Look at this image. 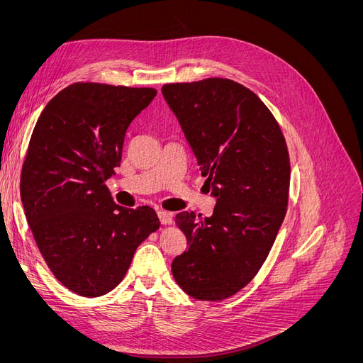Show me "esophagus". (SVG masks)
<instances>
[{
	"label": "esophagus",
	"mask_w": 363,
	"mask_h": 363,
	"mask_svg": "<svg viewBox=\"0 0 363 363\" xmlns=\"http://www.w3.org/2000/svg\"><path fill=\"white\" fill-rule=\"evenodd\" d=\"M157 216L163 225H169L172 223V213L167 211H157Z\"/></svg>",
	"instance_id": "esophagus-1"
}]
</instances>
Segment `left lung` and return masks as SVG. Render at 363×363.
I'll return each mask as SVG.
<instances>
[{"mask_svg":"<svg viewBox=\"0 0 363 363\" xmlns=\"http://www.w3.org/2000/svg\"><path fill=\"white\" fill-rule=\"evenodd\" d=\"M162 94L216 199L208 218L175 215L189 247L172 276L194 298L221 301L256 276L286 215V140L260 98L233 80L171 83Z\"/></svg>","mask_w":363,"mask_h":363,"instance_id":"1","label":"left lung"}]
</instances>
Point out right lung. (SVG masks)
Instances as JSON below:
<instances>
[{"mask_svg": "<svg viewBox=\"0 0 363 363\" xmlns=\"http://www.w3.org/2000/svg\"><path fill=\"white\" fill-rule=\"evenodd\" d=\"M156 94L74 83L45 106L31 133L21 172L27 223L54 277L82 296L115 289L160 225L151 207H121L104 184L121 164L130 123Z\"/></svg>", "mask_w": 363, "mask_h": 363, "instance_id": "right-lung-1", "label": "right lung"}]
</instances>
